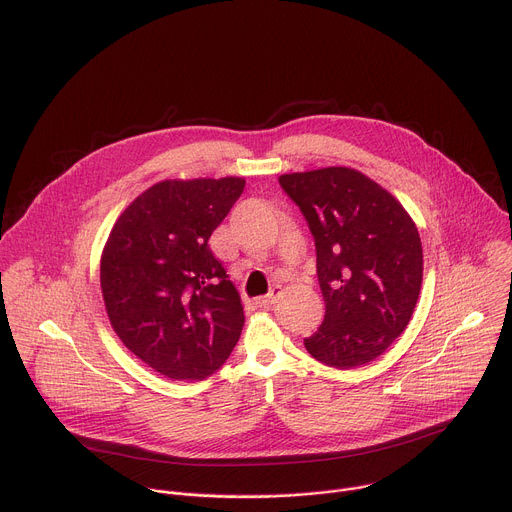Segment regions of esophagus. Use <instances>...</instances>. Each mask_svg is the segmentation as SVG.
Segmentation results:
<instances>
[{
  "instance_id": "obj_1",
  "label": "esophagus",
  "mask_w": 512,
  "mask_h": 512,
  "mask_svg": "<svg viewBox=\"0 0 512 512\" xmlns=\"http://www.w3.org/2000/svg\"><path fill=\"white\" fill-rule=\"evenodd\" d=\"M277 294H279V287H273L267 296H261V298H255V306L257 308H269L273 302H275V298H277Z\"/></svg>"
}]
</instances>
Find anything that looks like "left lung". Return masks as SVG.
<instances>
[{
    "label": "left lung",
    "mask_w": 512,
    "mask_h": 512,
    "mask_svg": "<svg viewBox=\"0 0 512 512\" xmlns=\"http://www.w3.org/2000/svg\"><path fill=\"white\" fill-rule=\"evenodd\" d=\"M314 235L326 316L304 338L306 350L334 369L381 356L415 310L423 251L401 202L352 168L279 176Z\"/></svg>",
    "instance_id": "left-lung-1"
}]
</instances>
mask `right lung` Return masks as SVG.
Wrapping results in <instances>:
<instances>
[{
  "label": "right lung",
  "instance_id": "add662e5",
  "mask_svg": "<svg viewBox=\"0 0 512 512\" xmlns=\"http://www.w3.org/2000/svg\"><path fill=\"white\" fill-rule=\"evenodd\" d=\"M243 178L164 180L117 218L101 291L121 342L174 381H202L239 342L241 296L208 239L243 194Z\"/></svg>",
  "mask_w": 512,
  "mask_h": 512
}]
</instances>
